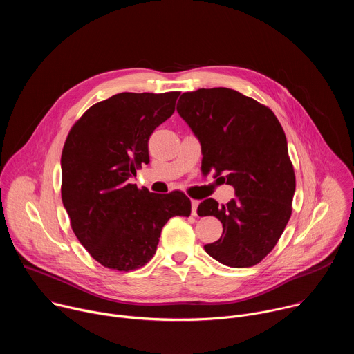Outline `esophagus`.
Wrapping results in <instances>:
<instances>
[{"label": "esophagus", "instance_id": "esophagus-1", "mask_svg": "<svg viewBox=\"0 0 354 354\" xmlns=\"http://www.w3.org/2000/svg\"><path fill=\"white\" fill-rule=\"evenodd\" d=\"M197 207H198V200H192V216H197Z\"/></svg>", "mask_w": 354, "mask_h": 354}]
</instances>
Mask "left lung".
Here are the masks:
<instances>
[{"instance_id": "1", "label": "left lung", "mask_w": 354, "mask_h": 354, "mask_svg": "<svg viewBox=\"0 0 354 354\" xmlns=\"http://www.w3.org/2000/svg\"><path fill=\"white\" fill-rule=\"evenodd\" d=\"M178 113L201 144V169L225 174L236 197L218 206L203 200L198 216L223 224L207 254L230 268H250L266 258L280 239L292 212L295 174L284 130L258 100L230 88L185 92Z\"/></svg>"}]
</instances>
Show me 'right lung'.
Returning <instances> with one entry per match:
<instances>
[{"instance_id":"add662e5","label":"right lung","mask_w":354,"mask_h":354,"mask_svg":"<svg viewBox=\"0 0 354 354\" xmlns=\"http://www.w3.org/2000/svg\"><path fill=\"white\" fill-rule=\"evenodd\" d=\"M180 92H122L92 105L71 127L62 153V198L89 255L130 272L156 255L171 217H189L182 192L151 193L130 183L149 162L148 138L172 116Z\"/></svg>"}]
</instances>
